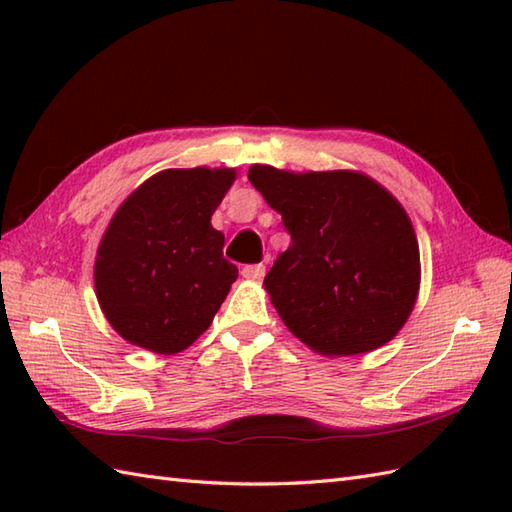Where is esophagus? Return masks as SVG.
Instances as JSON below:
<instances>
[{"label": "esophagus", "instance_id": "obj_1", "mask_svg": "<svg viewBox=\"0 0 512 512\" xmlns=\"http://www.w3.org/2000/svg\"><path fill=\"white\" fill-rule=\"evenodd\" d=\"M242 275L246 279H262L266 275V266L264 264H248L242 268Z\"/></svg>", "mask_w": 512, "mask_h": 512}]
</instances>
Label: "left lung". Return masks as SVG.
<instances>
[{
    "instance_id": "left-lung-1",
    "label": "left lung",
    "mask_w": 512,
    "mask_h": 512,
    "mask_svg": "<svg viewBox=\"0 0 512 512\" xmlns=\"http://www.w3.org/2000/svg\"><path fill=\"white\" fill-rule=\"evenodd\" d=\"M248 180L290 233L264 279L288 330L325 356L394 339L420 286L416 233L394 195L354 171L255 165Z\"/></svg>"
}]
</instances>
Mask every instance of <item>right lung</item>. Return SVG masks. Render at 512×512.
<instances>
[{
    "mask_svg": "<svg viewBox=\"0 0 512 512\" xmlns=\"http://www.w3.org/2000/svg\"><path fill=\"white\" fill-rule=\"evenodd\" d=\"M235 180L233 169H167L116 211L94 266L96 297L125 341L176 354L209 328L237 266L211 215Z\"/></svg>",
    "mask_w": 512,
    "mask_h": 512,
    "instance_id": "obj_1",
    "label": "right lung"
}]
</instances>
